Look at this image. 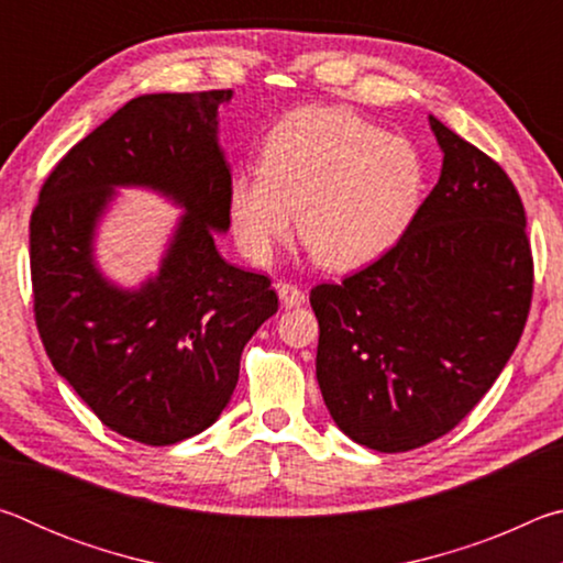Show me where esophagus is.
Returning a JSON list of instances; mask_svg holds the SVG:
<instances>
[{"label":"esophagus","mask_w":563,"mask_h":563,"mask_svg":"<svg viewBox=\"0 0 563 563\" xmlns=\"http://www.w3.org/2000/svg\"><path fill=\"white\" fill-rule=\"evenodd\" d=\"M275 290H278V298L283 302V308H300V305L305 302V292L298 288V285L278 283V285H275Z\"/></svg>","instance_id":"obj_1"}]
</instances>
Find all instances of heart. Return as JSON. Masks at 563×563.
<instances>
[{
    "label": "heart",
    "mask_w": 563,
    "mask_h": 563,
    "mask_svg": "<svg viewBox=\"0 0 563 563\" xmlns=\"http://www.w3.org/2000/svg\"><path fill=\"white\" fill-rule=\"evenodd\" d=\"M430 168L417 144L340 107H302L268 131L261 170L235 174L228 218L253 263L292 231L310 258L347 273L383 258L424 206Z\"/></svg>",
    "instance_id": "1"
}]
</instances>
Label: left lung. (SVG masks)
Here are the masks:
<instances>
[{"label":"left lung","instance_id":"left-lung-1","mask_svg":"<svg viewBox=\"0 0 563 563\" xmlns=\"http://www.w3.org/2000/svg\"><path fill=\"white\" fill-rule=\"evenodd\" d=\"M442 174L393 251L310 292L316 375L350 440L407 452L454 430L527 325L533 261L511 178L440 119Z\"/></svg>","mask_w":563,"mask_h":563}]
</instances>
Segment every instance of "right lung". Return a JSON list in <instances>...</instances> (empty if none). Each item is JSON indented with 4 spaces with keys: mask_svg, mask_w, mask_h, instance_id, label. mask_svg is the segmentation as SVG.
<instances>
[{
    "mask_svg": "<svg viewBox=\"0 0 563 563\" xmlns=\"http://www.w3.org/2000/svg\"><path fill=\"white\" fill-rule=\"evenodd\" d=\"M233 91L144 93L81 139L44 180L30 223L34 318L46 355L109 430L166 446L211 427L241 352L278 312L268 275L225 263L231 168L218 109ZM151 187L187 213L154 279L119 289L92 261L117 187Z\"/></svg>",
    "mask_w": 563,
    "mask_h": 563,
    "instance_id": "1",
    "label": "right lung"
}]
</instances>
